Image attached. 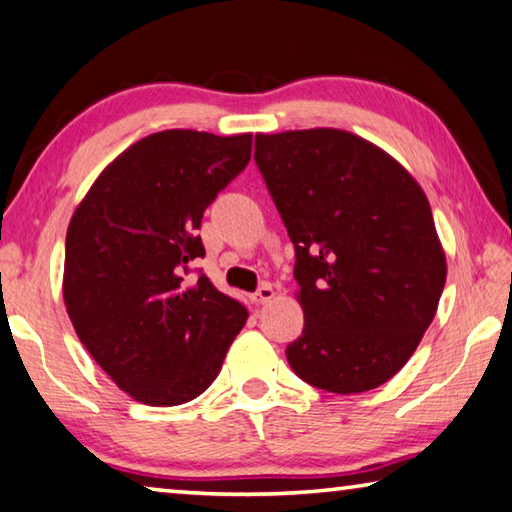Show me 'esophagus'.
<instances>
[{"mask_svg":"<svg viewBox=\"0 0 512 512\" xmlns=\"http://www.w3.org/2000/svg\"><path fill=\"white\" fill-rule=\"evenodd\" d=\"M272 297H274V288L270 286V283H263V286L254 292V297L251 299H254L256 304H267Z\"/></svg>","mask_w":512,"mask_h":512,"instance_id":"esophagus-1","label":"esophagus"}]
</instances>
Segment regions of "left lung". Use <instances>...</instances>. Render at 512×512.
<instances>
[{
	"label": "left lung",
	"mask_w": 512,
	"mask_h": 512,
	"mask_svg": "<svg viewBox=\"0 0 512 512\" xmlns=\"http://www.w3.org/2000/svg\"><path fill=\"white\" fill-rule=\"evenodd\" d=\"M254 161L295 245L301 381L354 395L408 363L433 322L447 261L429 199L395 158L340 129L258 133Z\"/></svg>",
	"instance_id": "1"
}]
</instances>
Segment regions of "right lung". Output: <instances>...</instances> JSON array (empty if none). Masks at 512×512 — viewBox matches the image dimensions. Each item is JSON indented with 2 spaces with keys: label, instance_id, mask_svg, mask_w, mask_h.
Listing matches in <instances>:
<instances>
[{
  "label": "right lung",
  "instance_id": "1",
  "mask_svg": "<svg viewBox=\"0 0 512 512\" xmlns=\"http://www.w3.org/2000/svg\"><path fill=\"white\" fill-rule=\"evenodd\" d=\"M249 158L251 133H152L99 174L67 226V315L88 354L142 404L199 397L247 322L245 306L188 274L206 254L204 211Z\"/></svg>",
  "mask_w": 512,
  "mask_h": 512
}]
</instances>
